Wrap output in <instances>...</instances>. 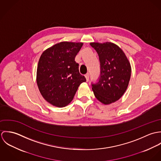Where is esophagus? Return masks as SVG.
Masks as SVG:
<instances>
[{
    "instance_id": "obj_1",
    "label": "esophagus",
    "mask_w": 161,
    "mask_h": 161,
    "mask_svg": "<svg viewBox=\"0 0 161 161\" xmlns=\"http://www.w3.org/2000/svg\"><path fill=\"white\" fill-rule=\"evenodd\" d=\"M85 77H86V80H87V81H89V73L86 74L85 75Z\"/></svg>"
}]
</instances>
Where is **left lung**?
<instances>
[{"mask_svg": "<svg viewBox=\"0 0 161 161\" xmlns=\"http://www.w3.org/2000/svg\"><path fill=\"white\" fill-rule=\"evenodd\" d=\"M97 51L100 74L92 91L98 100L108 105L119 100L126 91L131 77L130 63L122 49L113 43H91Z\"/></svg>", "mask_w": 161, "mask_h": 161, "instance_id": "left-lung-1", "label": "left lung"}]
</instances>
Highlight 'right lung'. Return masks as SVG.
<instances>
[{
    "mask_svg": "<svg viewBox=\"0 0 161 161\" xmlns=\"http://www.w3.org/2000/svg\"><path fill=\"white\" fill-rule=\"evenodd\" d=\"M82 43L63 42L45 50L38 61L36 82L47 102L57 107L67 106L79 86L86 81L79 73L75 58Z\"/></svg>",
    "mask_w": 161,
    "mask_h": 161,
    "instance_id": "1",
    "label": "right lung"
}]
</instances>
